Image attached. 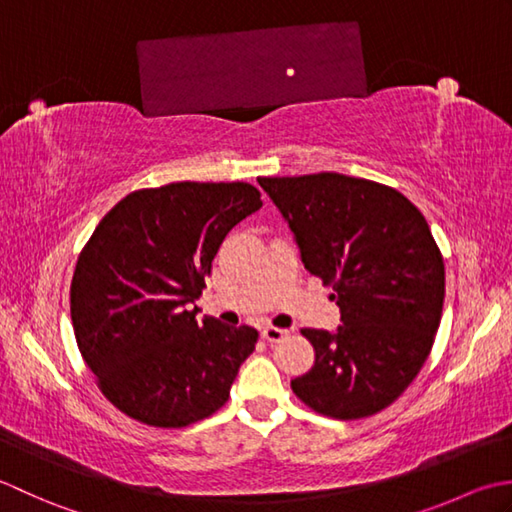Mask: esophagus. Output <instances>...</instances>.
Instances as JSON below:
<instances>
[{"label": "esophagus", "instance_id": "obj_1", "mask_svg": "<svg viewBox=\"0 0 512 512\" xmlns=\"http://www.w3.org/2000/svg\"><path fill=\"white\" fill-rule=\"evenodd\" d=\"M263 338L267 340V342H280L283 338H287V329H280V327H274V325H267V327H263Z\"/></svg>", "mask_w": 512, "mask_h": 512}]
</instances>
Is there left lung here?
<instances>
[{
    "label": "left lung",
    "mask_w": 512,
    "mask_h": 512,
    "mask_svg": "<svg viewBox=\"0 0 512 512\" xmlns=\"http://www.w3.org/2000/svg\"><path fill=\"white\" fill-rule=\"evenodd\" d=\"M302 263L331 285L342 325L300 329L314 367L291 380L309 409L360 420L409 389L433 349L444 305V258L422 212L389 185L318 172L260 176Z\"/></svg>",
    "instance_id": "8db88e82"
}]
</instances>
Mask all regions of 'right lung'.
Segmentation results:
<instances>
[{"label": "right lung", "mask_w": 512, "mask_h": 512, "mask_svg": "<svg viewBox=\"0 0 512 512\" xmlns=\"http://www.w3.org/2000/svg\"><path fill=\"white\" fill-rule=\"evenodd\" d=\"M263 205L254 185L181 181L130 192L77 258L70 318L101 393L132 420L183 429L216 413L258 331L196 320L225 236Z\"/></svg>", "instance_id": "add662e5"}]
</instances>
